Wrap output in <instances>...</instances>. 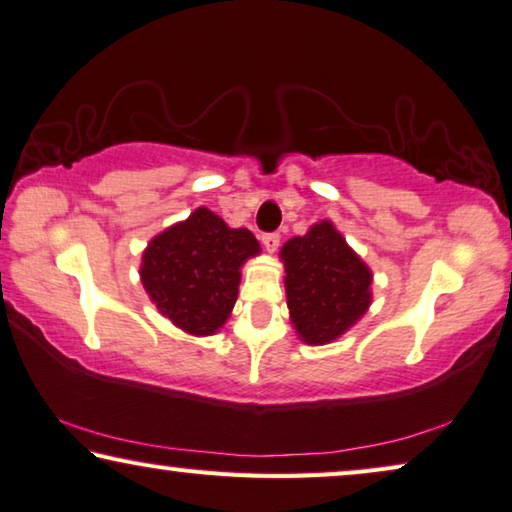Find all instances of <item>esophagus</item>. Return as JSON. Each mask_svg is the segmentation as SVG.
I'll return each instance as SVG.
<instances>
[{
  "instance_id": "obj_1",
  "label": "esophagus",
  "mask_w": 512,
  "mask_h": 512,
  "mask_svg": "<svg viewBox=\"0 0 512 512\" xmlns=\"http://www.w3.org/2000/svg\"><path fill=\"white\" fill-rule=\"evenodd\" d=\"M262 243H264V248L269 250V253H276L278 246H280V234H276V232L262 234Z\"/></svg>"
}]
</instances>
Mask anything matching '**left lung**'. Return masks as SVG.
<instances>
[{
  "mask_svg": "<svg viewBox=\"0 0 512 512\" xmlns=\"http://www.w3.org/2000/svg\"><path fill=\"white\" fill-rule=\"evenodd\" d=\"M290 320L308 345L345 334L371 306V269L329 220L280 248Z\"/></svg>",
  "mask_w": 512,
  "mask_h": 512,
  "instance_id": "left-lung-1",
  "label": "left lung"
}]
</instances>
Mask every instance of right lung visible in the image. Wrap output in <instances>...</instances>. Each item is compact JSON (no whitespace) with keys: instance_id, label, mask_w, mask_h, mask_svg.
Masks as SVG:
<instances>
[{"instance_id":"add662e5","label":"right lung","mask_w":512,"mask_h":512,"mask_svg":"<svg viewBox=\"0 0 512 512\" xmlns=\"http://www.w3.org/2000/svg\"><path fill=\"white\" fill-rule=\"evenodd\" d=\"M259 255L248 229H232L201 206L157 234L141 259V283L164 318L194 336L225 325L239 297L241 266Z\"/></svg>"}]
</instances>
